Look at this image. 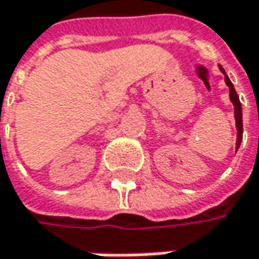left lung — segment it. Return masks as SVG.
<instances>
[{
  "label": "left lung",
  "instance_id": "left-lung-1",
  "mask_svg": "<svg viewBox=\"0 0 259 259\" xmlns=\"http://www.w3.org/2000/svg\"><path fill=\"white\" fill-rule=\"evenodd\" d=\"M220 70L225 74V81H226V84L229 85V92H230V100H232V103H233V106H235V119H236V128H238L236 149H239L240 141H242V134H243V125H242V106H240L239 96H238L235 87L232 84V81L229 80V77H227L226 72H225V70H223L222 67H220Z\"/></svg>",
  "mask_w": 259,
  "mask_h": 259
}]
</instances>
